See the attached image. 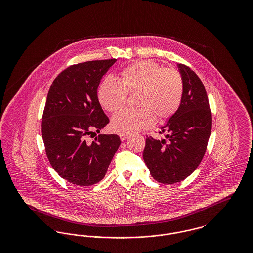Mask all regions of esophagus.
I'll use <instances>...</instances> for the list:
<instances>
[{
  "label": "esophagus",
  "instance_id": "1",
  "mask_svg": "<svg viewBox=\"0 0 253 253\" xmlns=\"http://www.w3.org/2000/svg\"><path fill=\"white\" fill-rule=\"evenodd\" d=\"M120 136H121V139L122 141H124L125 139H127V138H128V134H121Z\"/></svg>",
  "mask_w": 253,
  "mask_h": 253
}]
</instances>
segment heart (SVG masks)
I'll return each mask as SVG.
<instances>
[{
  "label": "heart",
  "instance_id": "1",
  "mask_svg": "<svg viewBox=\"0 0 253 253\" xmlns=\"http://www.w3.org/2000/svg\"><path fill=\"white\" fill-rule=\"evenodd\" d=\"M184 91L180 73L164 69L154 60H140L124 68L118 83L105 79L98 88L100 105L110 113L123 108L127 95H137L134 112L123 111L111 121L113 132L130 134L170 119L179 108Z\"/></svg>",
  "mask_w": 253,
  "mask_h": 253
}]
</instances>
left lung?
<instances>
[{"label":"left lung","mask_w":253,"mask_h":253,"mask_svg":"<svg viewBox=\"0 0 253 253\" xmlns=\"http://www.w3.org/2000/svg\"><path fill=\"white\" fill-rule=\"evenodd\" d=\"M184 91L177 112L160 127L165 139L146 138L143 159L154 179L174 184L200 164L211 132V113L204 85L193 70L178 63Z\"/></svg>","instance_id":"obj_1"}]
</instances>
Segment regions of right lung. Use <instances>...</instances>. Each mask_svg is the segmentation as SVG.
Returning <instances> with one entry per match:
<instances>
[{"mask_svg": "<svg viewBox=\"0 0 253 253\" xmlns=\"http://www.w3.org/2000/svg\"><path fill=\"white\" fill-rule=\"evenodd\" d=\"M116 59L71 65L59 74L49 89L42 121V136L53 169L63 179L91 186L103 179L121 144L118 134L87 135L109 123L97 98L102 77Z\"/></svg>", "mask_w": 253, "mask_h": 253, "instance_id": "right-lung-1", "label": "right lung"}]
</instances>
